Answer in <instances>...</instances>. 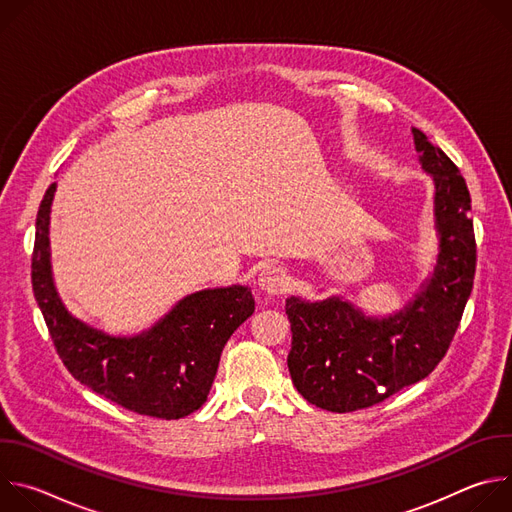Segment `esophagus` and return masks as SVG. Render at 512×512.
Returning <instances> with one entry per match:
<instances>
[{"label": "esophagus", "instance_id": "34e87169", "mask_svg": "<svg viewBox=\"0 0 512 512\" xmlns=\"http://www.w3.org/2000/svg\"><path fill=\"white\" fill-rule=\"evenodd\" d=\"M257 285H259V289L265 291L267 296H279V294H283V291L289 285V275H287V271L283 267L271 265V267H265L259 273Z\"/></svg>", "mask_w": 512, "mask_h": 512}]
</instances>
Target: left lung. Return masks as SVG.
<instances>
[{
    "label": "left lung",
    "instance_id": "8db88e82",
    "mask_svg": "<svg viewBox=\"0 0 512 512\" xmlns=\"http://www.w3.org/2000/svg\"><path fill=\"white\" fill-rule=\"evenodd\" d=\"M411 133L419 164L433 180L437 233L433 271L413 300L391 316H367L342 296L285 300L291 381L326 411L371 407L425 379L446 356L472 294L476 241L466 180L423 131Z\"/></svg>",
    "mask_w": 512,
    "mask_h": 512
}]
</instances>
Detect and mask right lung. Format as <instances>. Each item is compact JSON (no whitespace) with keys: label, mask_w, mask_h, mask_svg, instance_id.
<instances>
[{"label":"right lung","mask_w":512,"mask_h":512,"mask_svg":"<svg viewBox=\"0 0 512 512\" xmlns=\"http://www.w3.org/2000/svg\"><path fill=\"white\" fill-rule=\"evenodd\" d=\"M56 182L40 202L32 253V289L68 373L109 401L160 419L200 409L233 332L255 312L247 285L194 291L152 328L111 336L72 316L62 304L50 265V206Z\"/></svg>","instance_id":"right-lung-1"}]
</instances>
